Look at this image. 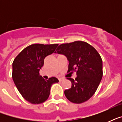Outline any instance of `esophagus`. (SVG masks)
Segmentation results:
<instances>
[{
  "label": "esophagus",
  "instance_id": "1",
  "mask_svg": "<svg viewBox=\"0 0 122 122\" xmlns=\"http://www.w3.org/2000/svg\"><path fill=\"white\" fill-rule=\"evenodd\" d=\"M59 81H63V80H64V78H59Z\"/></svg>",
  "mask_w": 122,
  "mask_h": 122
}]
</instances>
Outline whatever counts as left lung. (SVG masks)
<instances>
[{
	"mask_svg": "<svg viewBox=\"0 0 122 122\" xmlns=\"http://www.w3.org/2000/svg\"><path fill=\"white\" fill-rule=\"evenodd\" d=\"M55 53L67 57L68 73L76 72L75 80L68 78L71 81V87L65 90V96L76 104L89 100L96 92L102 77V61L98 52L87 42L75 41L61 44Z\"/></svg>",
	"mask_w": 122,
	"mask_h": 122,
	"instance_id": "obj_1",
	"label": "left lung"
}]
</instances>
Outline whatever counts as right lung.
Returning a JSON list of instances; mask_svg holds the SVG:
<instances>
[{
	"label": "right lung",
	"instance_id": "1",
	"mask_svg": "<svg viewBox=\"0 0 122 122\" xmlns=\"http://www.w3.org/2000/svg\"><path fill=\"white\" fill-rule=\"evenodd\" d=\"M58 44H35L25 48L12 63V79L21 96L31 104L45 102L51 87L59 80L56 77L45 80L39 75L46 56L55 52Z\"/></svg>",
	"mask_w": 122,
	"mask_h": 122
}]
</instances>
